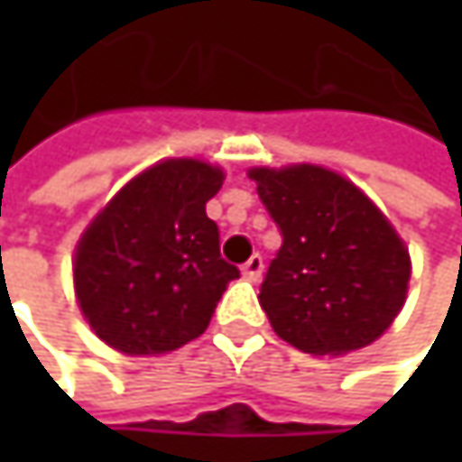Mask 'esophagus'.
<instances>
[{"label":"esophagus","mask_w":462,"mask_h":462,"mask_svg":"<svg viewBox=\"0 0 462 462\" xmlns=\"http://www.w3.org/2000/svg\"><path fill=\"white\" fill-rule=\"evenodd\" d=\"M262 273H264V259H262V254H254V256L243 264V275H245L248 281H259Z\"/></svg>","instance_id":"1"}]
</instances>
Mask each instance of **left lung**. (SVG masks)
I'll return each instance as SVG.
<instances>
[{"instance_id": "8db88e82", "label": "left lung", "mask_w": 462, "mask_h": 462, "mask_svg": "<svg viewBox=\"0 0 462 462\" xmlns=\"http://www.w3.org/2000/svg\"><path fill=\"white\" fill-rule=\"evenodd\" d=\"M248 176L283 235L259 289L275 334L313 356L372 345L407 300L404 240L334 171L289 165L251 168Z\"/></svg>"}]
</instances>
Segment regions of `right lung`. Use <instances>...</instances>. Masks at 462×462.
Instances as JSON below:
<instances>
[{"label":"right lung","mask_w":462,"mask_h":462,"mask_svg":"<svg viewBox=\"0 0 462 462\" xmlns=\"http://www.w3.org/2000/svg\"><path fill=\"white\" fill-rule=\"evenodd\" d=\"M225 173L162 160L128 181L74 254V291L90 328L128 356L168 353L200 337L240 270L219 254L206 203Z\"/></svg>","instance_id":"right-lung-1"}]
</instances>
